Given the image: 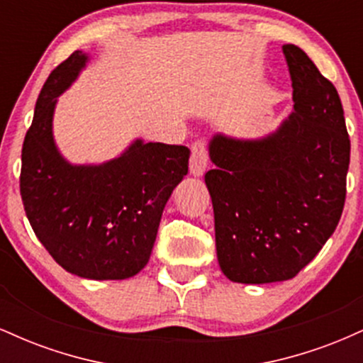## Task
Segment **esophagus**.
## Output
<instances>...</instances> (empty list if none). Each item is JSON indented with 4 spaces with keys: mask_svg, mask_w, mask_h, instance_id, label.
Segmentation results:
<instances>
[{
    "mask_svg": "<svg viewBox=\"0 0 363 363\" xmlns=\"http://www.w3.org/2000/svg\"><path fill=\"white\" fill-rule=\"evenodd\" d=\"M208 169V150L203 141H194L191 147V160L189 170L194 177L203 176Z\"/></svg>",
    "mask_w": 363,
    "mask_h": 363,
    "instance_id": "esophagus-1",
    "label": "esophagus"
}]
</instances>
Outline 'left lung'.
<instances>
[{
  "label": "left lung",
  "instance_id": "8db88e82",
  "mask_svg": "<svg viewBox=\"0 0 363 363\" xmlns=\"http://www.w3.org/2000/svg\"><path fill=\"white\" fill-rule=\"evenodd\" d=\"M294 112L272 135H215L205 182L215 215L216 257L228 280H290L338 225L347 196L350 138L335 85L301 48L283 45Z\"/></svg>",
  "mask_w": 363,
  "mask_h": 363
}]
</instances>
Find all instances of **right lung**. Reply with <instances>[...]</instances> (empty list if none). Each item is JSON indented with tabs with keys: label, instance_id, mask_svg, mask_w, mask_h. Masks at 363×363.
I'll return each mask as SVG.
<instances>
[{
	"label": "right lung",
	"instance_id": "1",
	"mask_svg": "<svg viewBox=\"0 0 363 363\" xmlns=\"http://www.w3.org/2000/svg\"><path fill=\"white\" fill-rule=\"evenodd\" d=\"M86 61L74 51L44 83L23 140L20 194L37 239L66 272L126 280L147 266L165 203L187 174L189 148L136 140L106 164L66 162L54 143V107Z\"/></svg>",
	"mask_w": 363,
	"mask_h": 363
}]
</instances>
